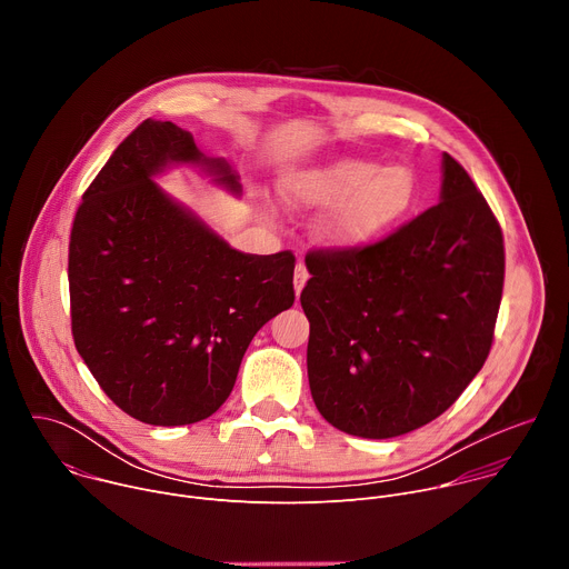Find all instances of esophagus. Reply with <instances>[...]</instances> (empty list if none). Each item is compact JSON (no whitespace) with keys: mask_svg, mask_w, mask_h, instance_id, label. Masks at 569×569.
<instances>
[{"mask_svg":"<svg viewBox=\"0 0 569 569\" xmlns=\"http://www.w3.org/2000/svg\"><path fill=\"white\" fill-rule=\"evenodd\" d=\"M306 281H308V270H306L303 263H297V268H295V295H297V297L301 295Z\"/></svg>","mask_w":569,"mask_h":569,"instance_id":"34e87169","label":"esophagus"}]
</instances>
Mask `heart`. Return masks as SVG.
<instances>
[{
    "label": "heart",
    "mask_w": 569,
    "mask_h": 569,
    "mask_svg": "<svg viewBox=\"0 0 569 569\" xmlns=\"http://www.w3.org/2000/svg\"><path fill=\"white\" fill-rule=\"evenodd\" d=\"M283 204L297 213L321 211L315 233L333 252H360L408 220L421 200L412 167H380L373 159L338 157L288 169L279 178Z\"/></svg>",
    "instance_id": "b5f03b06"
}]
</instances>
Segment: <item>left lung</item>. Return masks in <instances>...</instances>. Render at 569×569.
Returning <instances> with one entry per match:
<instances>
[{
    "mask_svg": "<svg viewBox=\"0 0 569 569\" xmlns=\"http://www.w3.org/2000/svg\"><path fill=\"white\" fill-rule=\"evenodd\" d=\"M306 268L310 393L347 435L391 439L430 423L491 351L502 231L448 152L439 204L360 252H312Z\"/></svg>",
    "mask_w": 569,
    "mask_h": 569,
    "instance_id": "left-lung-1",
    "label": "left lung"
}]
</instances>
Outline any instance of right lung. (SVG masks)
I'll list each match as a JSON object with an SVG mask.
<instances>
[{
  "mask_svg": "<svg viewBox=\"0 0 569 569\" xmlns=\"http://www.w3.org/2000/svg\"><path fill=\"white\" fill-rule=\"evenodd\" d=\"M178 167L242 193L229 159L146 119L86 191L69 242L80 358L126 415L164 428L211 417L257 331L295 301V257L233 250L157 184Z\"/></svg>",
  "mask_w": 569,
  "mask_h": 569,
  "instance_id": "add662e5",
  "label": "right lung"
}]
</instances>
